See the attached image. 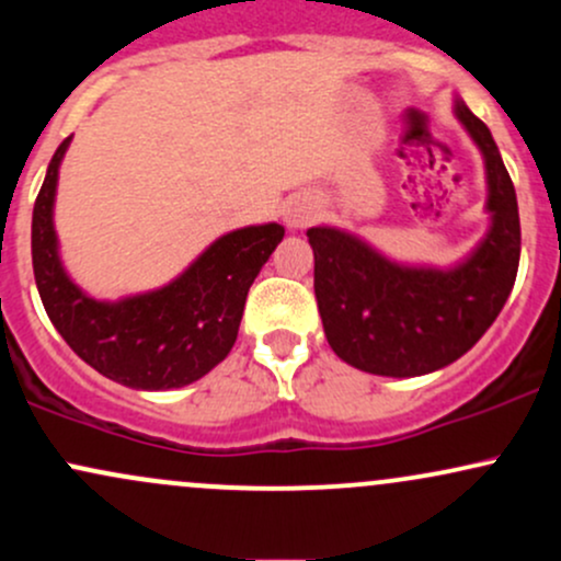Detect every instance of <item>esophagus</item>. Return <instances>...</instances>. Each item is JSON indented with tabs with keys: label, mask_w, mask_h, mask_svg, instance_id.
Here are the masks:
<instances>
[{
	"label": "esophagus",
	"mask_w": 561,
	"mask_h": 561,
	"mask_svg": "<svg viewBox=\"0 0 561 561\" xmlns=\"http://www.w3.org/2000/svg\"><path fill=\"white\" fill-rule=\"evenodd\" d=\"M311 207H306V205H293L290 210H287V215H285V220H287V226H290V229H304V226H309L311 224Z\"/></svg>",
	"instance_id": "34e87169"
}]
</instances>
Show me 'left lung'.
<instances>
[{
  "mask_svg": "<svg viewBox=\"0 0 561 561\" xmlns=\"http://www.w3.org/2000/svg\"><path fill=\"white\" fill-rule=\"evenodd\" d=\"M455 114L484 153L492 213L488 239L463 266H397L351 233L306 231L324 335L356 370L412 378L447 367L488 332L514 287L522 250L514 183L488 125L463 101Z\"/></svg>",
  "mask_w": 561,
  "mask_h": 561,
  "instance_id": "left-lung-1",
  "label": "left lung"
}]
</instances>
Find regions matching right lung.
<instances>
[{"label": "right lung", "instance_id": "right-lung-1", "mask_svg": "<svg viewBox=\"0 0 561 561\" xmlns=\"http://www.w3.org/2000/svg\"><path fill=\"white\" fill-rule=\"evenodd\" d=\"M58 146L31 220V261L47 317L90 367L130 389H181L229 356L257 271L285 237V226H250L220 237L186 274L157 293L98 304L66 276L53 231Z\"/></svg>", "mask_w": 561, "mask_h": 561}]
</instances>
